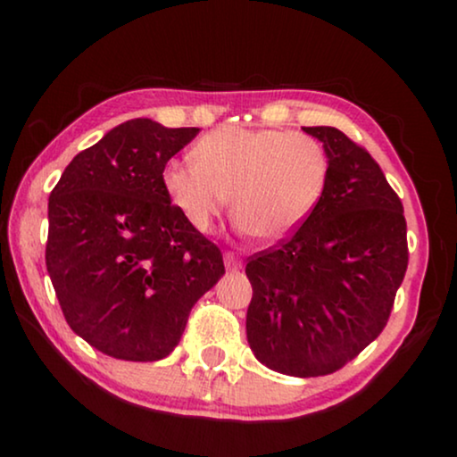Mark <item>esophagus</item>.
<instances>
[{"mask_svg":"<svg viewBox=\"0 0 457 457\" xmlns=\"http://www.w3.org/2000/svg\"><path fill=\"white\" fill-rule=\"evenodd\" d=\"M224 266H227V270H241V260L235 253L227 252L224 253Z\"/></svg>","mask_w":457,"mask_h":457,"instance_id":"obj_1","label":"esophagus"}]
</instances>
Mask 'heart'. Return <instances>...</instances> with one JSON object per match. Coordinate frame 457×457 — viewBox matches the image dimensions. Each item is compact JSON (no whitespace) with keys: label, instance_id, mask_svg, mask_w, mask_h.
I'll return each instance as SVG.
<instances>
[{"label":"heart","instance_id":"b5f03b06","mask_svg":"<svg viewBox=\"0 0 457 457\" xmlns=\"http://www.w3.org/2000/svg\"><path fill=\"white\" fill-rule=\"evenodd\" d=\"M191 154L193 162H166L162 187L197 233H210L233 202L241 230L260 243H277L312 214L328 179L320 143L289 130L216 129Z\"/></svg>","mask_w":457,"mask_h":457}]
</instances>
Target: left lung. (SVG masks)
I'll list each match as a JSON object with an SVG mask.
<instances>
[{
	"instance_id": "obj_1",
	"label": "left lung",
	"mask_w": 457,
	"mask_h": 457,
	"mask_svg": "<svg viewBox=\"0 0 457 457\" xmlns=\"http://www.w3.org/2000/svg\"><path fill=\"white\" fill-rule=\"evenodd\" d=\"M328 155L320 202L277 247L247 262V343L289 377H324L380 335L408 268L403 205L364 147L303 127Z\"/></svg>"
}]
</instances>
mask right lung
Here are the masks:
<instances>
[{
    "label": "right lung",
    "mask_w": 457,
    "mask_h": 457,
    "mask_svg": "<svg viewBox=\"0 0 457 457\" xmlns=\"http://www.w3.org/2000/svg\"><path fill=\"white\" fill-rule=\"evenodd\" d=\"M199 129L135 118L74 155L49 195L46 264L74 333L105 355L155 361L179 345L222 253L166 197L162 168Z\"/></svg>",
    "instance_id": "1"
}]
</instances>
